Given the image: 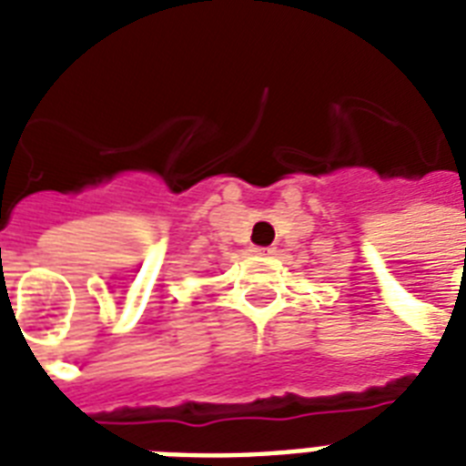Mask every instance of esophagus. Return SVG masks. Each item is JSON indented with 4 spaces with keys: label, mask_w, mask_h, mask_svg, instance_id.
I'll return each instance as SVG.
<instances>
[{
    "label": "esophagus",
    "mask_w": 466,
    "mask_h": 466,
    "mask_svg": "<svg viewBox=\"0 0 466 466\" xmlns=\"http://www.w3.org/2000/svg\"><path fill=\"white\" fill-rule=\"evenodd\" d=\"M273 251H276V248H273V247H254V254H261V256L273 254Z\"/></svg>",
    "instance_id": "1"
}]
</instances>
